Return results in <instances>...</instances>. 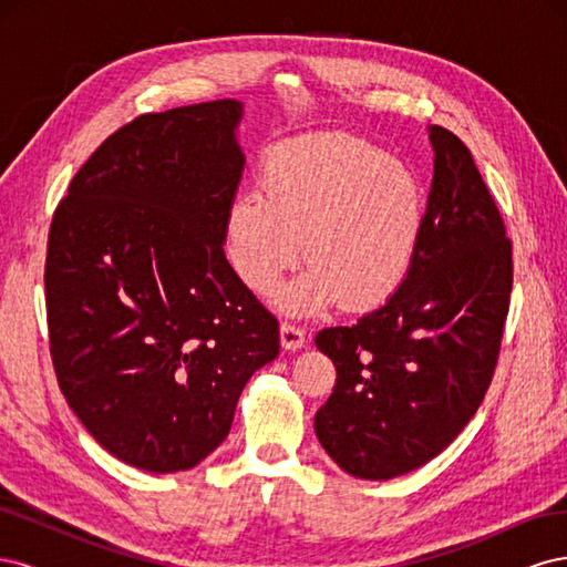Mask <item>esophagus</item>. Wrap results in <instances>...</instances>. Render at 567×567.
Segmentation results:
<instances>
[{"mask_svg": "<svg viewBox=\"0 0 567 567\" xmlns=\"http://www.w3.org/2000/svg\"><path fill=\"white\" fill-rule=\"evenodd\" d=\"M279 336H281V348L288 350V352H296V350H300L305 346V331L300 329V326L281 323Z\"/></svg>", "mask_w": 567, "mask_h": 567, "instance_id": "obj_1", "label": "esophagus"}]
</instances>
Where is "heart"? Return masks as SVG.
<instances>
[{
	"instance_id": "1",
	"label": "heart",
	"mask_w": 567,
	"mask_h": 567,
	"mask_svg": "<svg viewBox=\"0 0 567 567\" xmlns=\"http://www.w3.org/2000/svg\"><path fill=\"white\" fill-rule=\"evenodd\" d=\"M425 227L416 169L346 132L274 146L260 188L236 194L225 215V252L236 277L267 296L298 260L307 269L274 298L288 315L385 300L414 262Z\"/></svg>"
}]
</instances>
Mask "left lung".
<instances>
[{
	"instance_id": "1",
	"label": "left lung",
	"mask_w": 567,
	"mask_h": 567,
	"mask_svg": "<svg viewBox=\"0 0 567 567\" xmlns=\"http://www.w3.org/2000/svg\"><path fill=\"white\" fill-rule=\"evenodd\" d=\"M435 163L425 227L406 277L352 326L317 333L336 388L315 431L362 480L421 468L475 416L499 354L513 284L511 241L471 151L427 127Z\"/></svg>"
}]
</instances>
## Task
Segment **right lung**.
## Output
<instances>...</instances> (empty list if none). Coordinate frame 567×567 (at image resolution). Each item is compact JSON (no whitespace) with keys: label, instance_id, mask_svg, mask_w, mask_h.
<instances>
[{"label":"right lung","instance_id":"1","mask_svg":"<svg viewBox=\"0 0 567 567\" xmlns=\"http://www.w3.org/2000/svg\"><path fill=\"white\" fill-rule=\"evenodd\" d=\"M244 104L140 115L80 167L51 219L49 346L63 398L115 458L177 473L210 456L279 323L236 277L225 215Z\"/></svg>","mask_w":567,"mask_h":567}]
</instances>
